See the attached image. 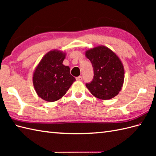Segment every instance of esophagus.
<instances>
[{"instance_id":"esophagus-1","label":"esophagus","mask_w":156,"mask_h":156,"mask_svg":"<svg viewBox=\"0 0 156 156\" xmlns=\"http://www.w3.org/2000/svg\"><path fill=\"white\" fill-rule=\"evenodd\" d=\"M76 80H78V81L82 80V76H78V77H76Z\"/></svg>"}]
</instances>
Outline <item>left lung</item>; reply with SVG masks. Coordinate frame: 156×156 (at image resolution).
I'll return each instance as SVG.
<instances>
[{
	"instance_id": "obj_1",
	"label": "left lung",
	"mask_w": 156,
	"mask_h": 156,
	"mask_svg": "<svg viewBox=\"0 0 156 156\" xmlns=\"http://www.w3.org/2000/svg\"><path fill=\"white\" fill-rule=\"evenodd\" d=\"M93 67L94 76L86 86L92 95L102 100L117 96L124 81V68L114 52L105 46L91 49L86 52Z\"/></svg>"
}]
</instances>
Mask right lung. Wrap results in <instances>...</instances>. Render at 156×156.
<instances>
[{
	"label": "right lung",
	"instance_id": "right-lung-1",
	"mask_svg": "<svg viewBox=\"0 0 156 156\" xmlns=\"http://www.w3.org/2000/svg\"><path fill=\"white\" fill-rule=\"evenodd\" d=\"M65 55L59 51H49L35 69L33 77L35 90L46 101L59 100L76 80L70 74L69 68L62 64Z\"/></svg>",
	"mask_w": 156,
	"mask_h": 156
}]
</instances>
